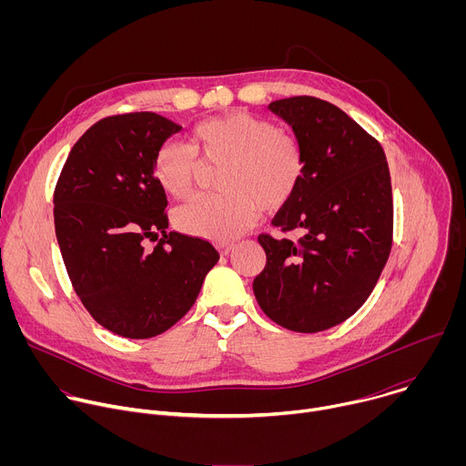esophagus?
Instances as JSON below:
<instances>
[{
    "label": "esophagus",
    "mask_w": 466,
    "mask_h": 466,
    "mask_svg": "<svg viewBox=\"0 0 466 466\" xmlns=\"http://www.w3.org/2000/svg\"><path fill=\"white\" fill-rule=\"evenodd\" d=\"M232 248H234L232 243H219V245H218V250H219L223 256H227Z\"/></svg>",
    "instance_id": "obj_1"
}]
</instances>
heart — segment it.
<instances>
[{
  "label": "heart",
  "instance_id": "1",
  "mask_svg": "<svg viewBox=\"0 0 466 466\" xmlns=\"http://www.w3.org/2000/svg\"><path fill=\"white\" fill-rule=\"evenodd\" d=\"M223 166L221 193L195 197L175 214V225L191 236L230 241L261 212L284 208L304 175V149L289 130L250 112L201 121L186 144L167 142L153 158L158 186L173 198H187L203 166Z\"/></svg>",
  "mask_w": 466,
  "mask_h": 466
}]
</instances>
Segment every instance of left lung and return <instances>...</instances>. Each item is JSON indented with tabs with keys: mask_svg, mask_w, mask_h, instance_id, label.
I'll use <instances>...</instances> for the list:
<instances>
[{
	"mask_svg": "<svg viewBox=\"0 0 466 466\" xmlns=\"http://www.w3.org/2000/svg\"><path fill=\"white\" fill-rule=\"evenodd\" d=\"M269 108L295 130L304 175L273 225L259 234L268 256L254 297L277 324L313 334L354 315L372 293L392 247V189L380 142L339 106L311 96Z\"/></svg>",
	"mask_w": 466,
	"mask_h": 466,
	"instance_id": "8db88e82",
	"label": "left lung"
}]
</instances>
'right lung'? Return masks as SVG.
Segmentation results:
<instances>
[{
    "mask_svg": "<svg viewBox=\"0 0 466 466\" xmlns=\"http://www.w3.org/2000/svg\"><path fill=\"white\" fill-rule=\"evenodd\" d=\"M178 130L155 112L103 117L72 147L55 186L66 271L94 320L121 338L164 334L219 259L210 241L166 232L167 198L153 158ZM147 240L157 243L147 248Z\"/></svg>",
    "mask_w": 466,
    "mask_h": 466,
    "instance_id": "right-lung-1",
    "label": "right lung"
}]
</instances>
